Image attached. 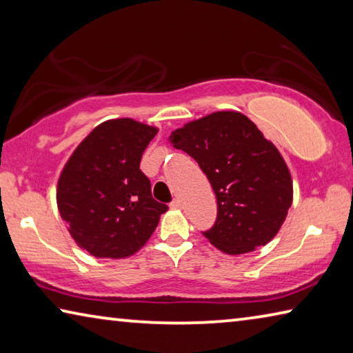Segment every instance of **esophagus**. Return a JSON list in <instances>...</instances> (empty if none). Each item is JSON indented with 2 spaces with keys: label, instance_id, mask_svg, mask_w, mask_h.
<instances>
[{
  "label": "esophagus",
  "instance_id": "obj_1",
  "mask_svg": "<svg viewBox=\"0 0 353 353\" xmlns=\"http://www.w3.org/2000/svg\"><path fill=\"white\" fill-rule=\"evenodd\" d=\"M172 208H181L182 207V201L179 199V198H176V199H172V202L170 204Z\"/></svg>",
  "mask_w": 353,
  "mask_h": 353
}]
</instances>
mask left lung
Instances as JSON below:
<instances>
[{
  "label": "left lung",
  "instance_id": "left-lung-1",
  "mask_svg": "<svg viewBox=\"0 0 353 353\" xmlns=\"http://www.w3.org/2000/svg\"><path fill=\"white\" fill-rule=\"evenodd\" d=\"M170 143L198 162L216 196V219L202 232L213 246L238 255L276 236L291 207V176L248 117L212 113L174 130Z\"/></svg>",
  "mask_w": 353,
  "mask_h": 353
}]
</instances>
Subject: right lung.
Wrapping results in <instances>:
<instances>
[{"label": "right lung", "mask_w": 353, "mask_h": 353, "mask_svg": "<svg viewBox=\"0 0 353 353\" xmlns=\"http://www.w3.org/2000/svg\"><path fill=\"white\" fill-rule=\"evenodd\" d=\"M157 129L130 118L99 124L71 155L57 183V205L77 246L99 259L137 252L168 205L152 198L140 170Z\"/></svg>", "instance_id": "obj_1"}]
</instances>
